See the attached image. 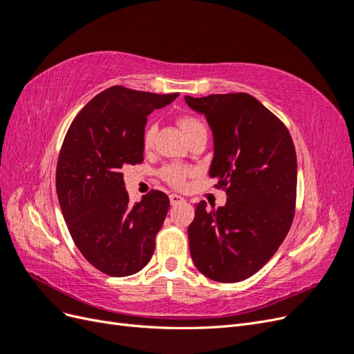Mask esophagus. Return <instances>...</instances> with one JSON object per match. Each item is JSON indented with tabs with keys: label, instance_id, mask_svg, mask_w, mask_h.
Wrapping results in <instances>:
<instances>
[{
	"label": "esophagus",
	"instance_id": "obj_1",
	"mask_svg": "<svg viewBox=\"0 0 354 354\" xmlns=\"http://www.w3.org/2000/svg\"><path fill=\"white\" fill-rule=\"evenodd\" d=\"M169 202H171V205H178V203L186 202V199H185L183 196H180V195L171 194V195H169Z\"/></svg>",
	"mask_w": 354,
	"mask_h": 354
}]
</instances>
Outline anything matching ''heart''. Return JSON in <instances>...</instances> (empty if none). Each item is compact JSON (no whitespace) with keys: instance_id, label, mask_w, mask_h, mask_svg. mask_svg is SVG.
<instances>
[{"instance_id":"1","label":"heart","mask_w":354,"mask_h":354,"mask_svg":"<svg viewBox=\"0 0 354 354\" xmlns=\"http://www.w3.org/2000/svg\"><path fill=\"white\" fill-rule=\"evenodd\" d=\"M178 127L181 128V131L186 136V138H192L194 136L202 133V131H207L205 130V125L199 120V118L194 116V115H183L178 118ZM155 133H156V127L153 124L147 125L146 130L143 133V147L146 149H151L153 145V138H155ZM192 174V168H189L187 165H181V164H169L165 165L162 169L159 171V176L169 186L173 187H183L186 183V178Z\"/></svg>"}]
</instances>
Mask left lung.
Masks as SVG:
<instances>
[{
	"mask_svg": "<svg viewBox=\"0 0 354 354\" xmlns=\"http://www.w3.org/2000/svg\"><path fill=\"white\" fill-rule=\"evenodd\" d=\"M185 100L211 127L209 177L227 195L217 209H207L205 201L196 203L187 229L192 260L212 281L241 282L272 259L292 224L294 142L279 118L246 93Z\"/></svg>",
	"mask_w": 354,
	"mask_h": 354,
	"instance_id": "obj_1",
	"label": "left lung"
}]
</instances>
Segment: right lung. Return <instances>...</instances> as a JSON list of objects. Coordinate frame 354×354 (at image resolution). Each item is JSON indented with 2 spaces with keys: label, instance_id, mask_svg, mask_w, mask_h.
Masks as SVG:
<instances>
[{
  "label": "right lung",
  "instance_id": "obj_1",
  "mask_svg": "<svg viewBox=\"0 0 354 354\" xmlns=\"http://www.w3.org/2000/svg\"><path fill=\"white\" fill-rule=\"evenodd\" d=\"M177 97L113 85L84 106L63 140L56 169L63 217L85 260L109 276L134 274L152 259L169 199L151 190L131 205L122 168L143 162L147 115Z\"/></svg>",
  "mask_w": 354,
  "mask_h": 354
}]
</instances>
